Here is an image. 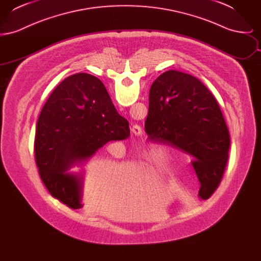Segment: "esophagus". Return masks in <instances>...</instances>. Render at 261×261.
Returning a JSON list of instances; mask_svg holds the SVG:
<instances>
[{
  "label": "esophagus",
  "mask_w": 261,
  "mask_h": 261,
  "mask_svg": "<svg viewBox=\"0 0 261 261\" xmlns=\"http://www.w3.org/2000/svg\"><path fill=\"white\" fill-rule=\"evenodd\" d=\"M132 133L135 134L136 136H141L142 135V128L140 125L135 124L132 126V129H131Z\"/></svg>",
  "instance_id": "34e87169"
}]
</instances>
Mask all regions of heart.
Segmentation results:
<instances>
[{"label": "heart", "mask_w": 261, "mask_h": 261, "mask_svg": "<svg viewBox=\"0 0 261 261\" xmlns=\"http://www.w3.org/2000/svg\"><path fill=\"white\" fill-rule=\"evenodd\" d=\"M147 160L160 169L167 168V156L162 149H152L147 152Z\"/></svg>", "instance_id": "b5f03b06"}]
</instances>
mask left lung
I'll list each match as a JSON object with an SVG mask.
<instances>
[{"label": "left lung", "instance_id": "left-lung-1", "mask_svg": "<svg viewBox=\"0 0 261 261\" xmlns=\"http://www.w3.org/2000/svg\"><path fill=\"white\" fill-rule=\"evenodd\" d=\"M145 131L149 141L194 158L199 198L210 199L222 180L230 148L229 130L211 91L192 75L162 73L149 90Z\"/></svg>", "mask_w": 261, "mask_h": 261}]
</instances>
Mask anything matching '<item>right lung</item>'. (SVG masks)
<instances>
[{"label":"right lung","instance_id":"right-lung-1","mask_svg":"<svg viewBox=\"0 0 261 261\" xmlns=\"http://www.w3.org/2000/svg\"><path fill=\"white\" fill-rule=\"evenodd\" d=\"M129 135V122L101 81L87 73L71 75L53 91L38 118L34 151L40 178L54 198L81 208L83 177L67 170L108 142Z\"/></svg>","mask_w":261,"mask_h":261}]
</instances>
